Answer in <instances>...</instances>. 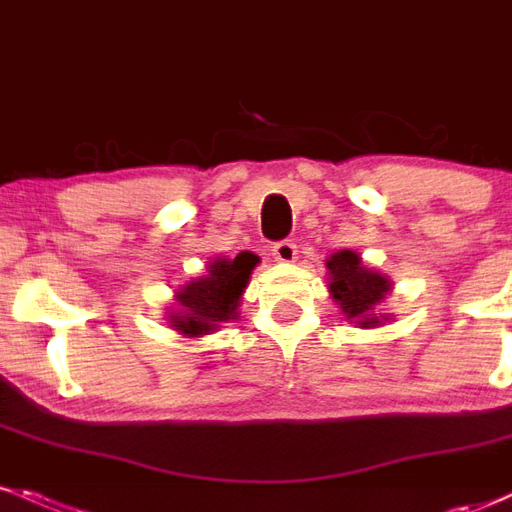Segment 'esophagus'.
<instances>
[{
    "label": "esophagus",
    "instance_id": "1",
    "mask_svg": "<svg viewBox=\"0 0 512 512\" xmlns=\"http://www.w3.org/2000/svg\"><path fill=\"white\" fill-rule=\"evenodd\" d=\"M272 255L276 262H293L298 255L296 243L293 240H279V243L272 245Z\"/></svg>",
    "mask_w": 512,
    "mask_h": 512
}]
</instances>
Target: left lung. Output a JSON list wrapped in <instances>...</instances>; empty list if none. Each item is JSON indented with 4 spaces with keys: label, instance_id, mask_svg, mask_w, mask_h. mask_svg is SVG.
Listing matches in <instances>:
<instances>
[{
    "label": "left lung",
    "instance_id": "8db88e82",
    "mask_svg": "<svg viewBox=\"0 0 512 512\" xmlns=\"http://www.w3.org/2000/svg\"><path fill=\"white\" fill-rule=\"evenodd\" d=\"M327 269H330L332 298L339 303L342 313L349 320H358V325L363 327L378 325L373 310L390 291L387 276L363 267L361 257L351 250L334 252L327 260Z\"/></svg>",
    "mask_w": 512,
    "mask_h": 512
}]
</instances>
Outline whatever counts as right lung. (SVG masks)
<instances>
[{"instance_id": "right-lung-1", "label": "right lung", "mask_w": 512, "mask_h": 512, "mask_svg": "<svg viewBox=\"0 0 512 512\" xmlns=\"http://www.w3.org/2000/svg\"><path fill=\"white\" fill-rule=\"evenodd\" d=\"M255 264L257 257L250 252H240L236 260H216L209 264L207 276L190 281L178 293L182 313L173 315L175 330L195 337V334L214 332L221 322L233 320Z\"/></svg>"}]
</instances>
